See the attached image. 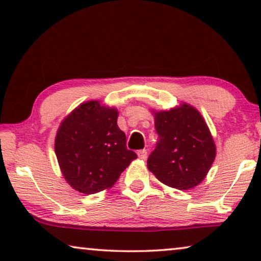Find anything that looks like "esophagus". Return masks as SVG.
Wrapping results in <instances>:
<instances>
[{"label": "esophagus", "instance_id": "34e87169", "mask_svg": "<svg viewBox=\"0 0 261 261\" xmlns=\"http://www.w3.org/2000/svg\"><path fill=\"white\" fill-rule=\"evenodd\" d=\"M138 156L141 160H146V158H147V151L146 149H141V151L138 152Z\"/></svg>", "mask_w": 261, "mask_h": 261}]
</instances>
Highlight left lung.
<instances>
[{
  "instance_id": "obj_1",
  "label": "left lung",
  "mask_w": 261,
  "mask_h": 261,
  "mask_svg": "<svg viewBox=\"0 0 261 261\" xmlns=\"http://www.w3.org/2000/svg\"><path fill=\"white\" fill-rule=\"evenodd\" d=\"M159 135L147 167L156 179L178 190L201 184L216 156V145L204 117L189 103L170 110L151 109Z\"/></svg>"
}]
</instances>
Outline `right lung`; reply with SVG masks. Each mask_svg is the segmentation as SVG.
Returning <instances> with one entry per match:
<instances>
[{
	"mask_svg": "<svg viewBox=\"0 0 261 261\" xmlns=\"http://www.w3.org/2000/svg\"><path fill=\"white\" fill-rule=\"evenodd\" d=\"M117 116L115 107L91 99L81 103L60 122L55 139L57 160L64 179L81 194L108 190L137 159L126 147Z\"/></svg>",
	"mask_w": 261,
	"mask_h": 261,
	"instance_id": "1",
	"label": "right lung"
}]
</instances>
